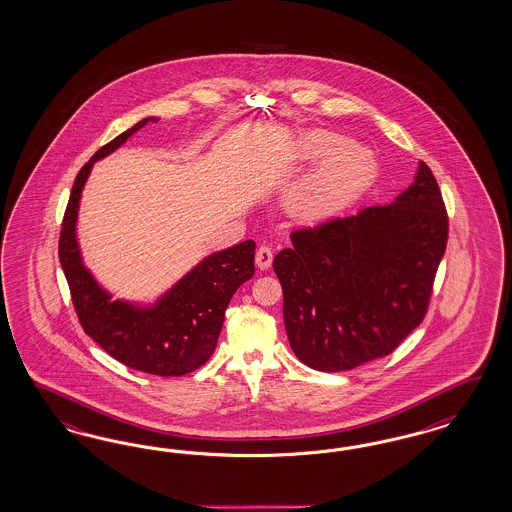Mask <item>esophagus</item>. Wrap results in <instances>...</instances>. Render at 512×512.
<instances>
[{"mask_svg": "<svg viewBox=\"0 0 512 512\" xmlns=\"http://www.w3.org/2000/svg\"><path fill=\"white\" fill-rule=\"evenodd\" d=\"M272 259H274V253L268 246H261L255 253V263L261 268V270H268L272 266Z\"/></svg>", "mask_w": 512, "mask_h": 512, "instance_id": "esophagus-1", "label": "esophagus"}]
</instances>
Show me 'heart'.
Returning a JSON list of instances; mask_svg holds the SVG:
<instances>
[{
	"mask_svg": "<svg viewBox=\"0 0 512 512\" xmlns=\"http://www.w3.org/2000/svg\"><path fill=\"white\" fill-rule=\"evenodd\" d=\"M302 159H320L289 195V208L304 217H323L355 199L372 182L375 157L366 146L315 129L300 140Z\"/></svg>",
	"mask_w": 512,
	"mask_h": 512,
	"instance_id": "1",
	"label": "heart"
}]
</instances>
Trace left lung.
I'll use <instances>...</instances> for the list:
<instances>
[{"label":"left lung","instance_id":"8db88e82","mask_svg":"<svg viewBox=\"0 0 512 512\" xmlns=\"http://www.w3.org/2000/svg\"><path fill=\"white\" fill-rule=\"evenodd\" d=\"M447 234L441 191L422 161L390 204L291 234L272 266L296 357L345 372L390 355L426 313Z\"/></svg>","mask_w":512,"mask_h":512}]
</instances>
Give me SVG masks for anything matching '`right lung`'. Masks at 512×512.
Instances as JSON below:
<instances>
[{
  "instance_id": "1",
  "label": "right lung",
  "mask_w": 512,
  "mask_h": 512,
  "mask_svg": "<svg viewBox=\"0 0 512 512\" xmlns=\"http://www.w3.org/2000/svg\"><path fill=\"white\" fill-rule=\"evenodd\" d=\"M148 116L99 148L80 169L60 234V263L84 332L125 366L161 377L197 370L216 349L225 310L236 289L255 274V242L246 240L204 257L154 302L114 300L84 264L77 238L82 189L93 163L118 150Z\"/></svg>"
}]
</instances>
